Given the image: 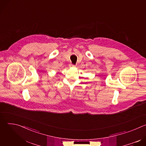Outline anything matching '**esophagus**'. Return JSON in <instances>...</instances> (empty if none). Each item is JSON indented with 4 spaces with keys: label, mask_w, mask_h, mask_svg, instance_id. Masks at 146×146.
Here are the masks:
<instances>
[{
    "label": "esophagus",
    "mask_w": 146,
    "mask_h": 146,
    "mask_svg": "<svg viewBox=\"0 0 146 146\" xmlns=\"http://www.w3.org/2000/svg\"><path fill=\"white\" fill-rule=\"evenodd\" d=\"M70 67H73V68H74V67L76 66V65H74V64H70Z\"/></svg>",
    "instance_id": "obj_1"
}]
</instances>
